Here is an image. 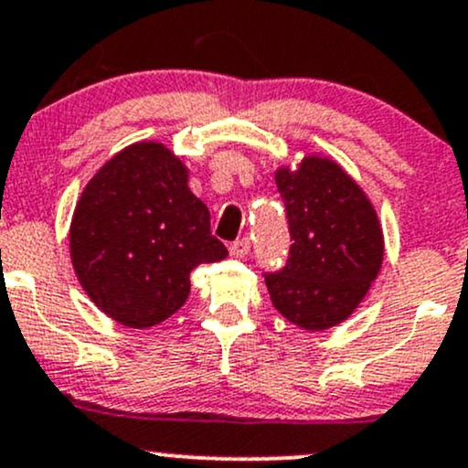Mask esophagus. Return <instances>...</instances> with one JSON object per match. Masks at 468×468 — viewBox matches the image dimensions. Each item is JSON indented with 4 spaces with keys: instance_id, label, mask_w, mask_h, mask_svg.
Masks as SVG:
<instances>
[{
    "instance_id": "1",
    "label": "esophagus",
    "mask_w": 468,
    "mask_h": 468,
    "mask_svg": "<svg viewBox=\"0 0 468 468\" xmlns=\"http://www.w3.org/2000/svg\"><path fill=\"white\" fill-rule=\"evenodd\" d=\"M229 250H230V255H233V258H244V255H249V250H250L249 238L235 239V242L229 246Z\"/></svg>"
}]
</instances>
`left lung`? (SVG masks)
<instances>
[{
  "instance_id": "1",
  "label": "left lung",
  "mask_w": 468,
  "mask_h": 468,
  "mask_svg": "<svg viewBox=\"0 0 468 468\" xmlns=\"http://www.w3.org/2000/svg\"><path fill=\"white\" fill-rule=\"evenodd\" d=\"M291 249L286 264L264 273L273 306L292 324L324 331L346 320L367 295L384 258L378 215L362 188L331 159L306 157L280 168Z\"/></svg>"
}]
</instances>
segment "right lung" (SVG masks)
I'll return each instance as SVG.
<instances>
[{
  "label": "right lung",
  "mask_w": 468,
  "mask_h": 468,
  "mask_svg": "<svg viewBox=\"0 0 468 468\" xmlns=\"http://www.w3.org/2000/svg\"><path fill=\"white\" fill-rule=\"evenodd\" d=\"M186 182L188 171L168 148L140 142L106 162L77 202L75 273L120 324L146 328L171 317L186 302L195 266L229 255Z\"/></svg>",
  "instance_id": "obj_1"
}]
</instances>
